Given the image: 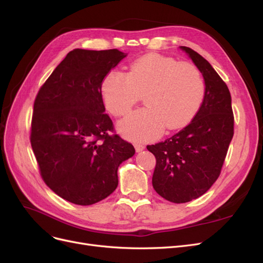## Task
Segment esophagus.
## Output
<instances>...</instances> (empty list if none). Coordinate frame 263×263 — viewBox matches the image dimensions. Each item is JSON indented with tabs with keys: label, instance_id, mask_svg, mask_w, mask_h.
<instances>
[{
	"label": "esophagus",
	"instance_id": "1",
	"mask_svg": "<svg viewBox=\"0 0 263 263\" xmlns=\"http://www.w3.org/2000/svg\"><path fill=\"white\" fill-rule=\"evenodd\" d=\"M135 149H136V153H141V151L145 149V146L141 144H136L135 145Z\"/></svg>",
	"mask_w": 263,
	"mask_h": 263
}]
</instances>
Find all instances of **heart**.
<instances>
[{
    "label": "heart",
    "instance_id": "heart-1",
    "mask_svg": "<svg viewBox=\"0 0 263 263\" xmlns=\"http://www.w3.org/2000/svg\"><path fill=\"white\" fill-rule=\"evenodd\" d=\"M101 90L106 108L115 116L126 115L145 93L146 107L118 124L124 137L144 141L158 137L164 127L173 130L185 126L202 104L205 84L192 63L148 53L135 60L127 73L108 72Z\"/></svg>",
    "mask_w": 263,
    "mask_h": 263
}]
</instances>
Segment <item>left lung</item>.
<instances>
[{"mask_svg": "<svg viewBox=\"0 0 263 263\" xmlns=\"http://www.w3.org/2000/svg\"><path fill=\"white\" fill-rule=\"evenodd\" d=\"M201 71L204 100L186 127L147 149L156 157L153 186L172 203H186L208 192L219 177L234 136L232 97L211 63L189 47L181 46Z\"/></svg>", "mask_w": 263, "mask_h": 263, "instance_id": "8db88e82", "label": "left lung"}]
</instances>
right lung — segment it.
Masks as SVG:
<instances>
[{"label":"right lung","mask_w":263,"mask_h":263,"mask_svg":"<svg viewBox=\"0 0 263 263\" xmlns=\"http://www.w3.org/2000/svg\"><path fill=\"white\" fill-rule=\"evenodd\" d=\"M127 53L117 49H73L39 90L30 142L39 170L53 192L77 205H92L112 194L117 170L135 155L113 132L101 85Z\"/></svg>","instance_id":"add662e5"}]
</instances>
